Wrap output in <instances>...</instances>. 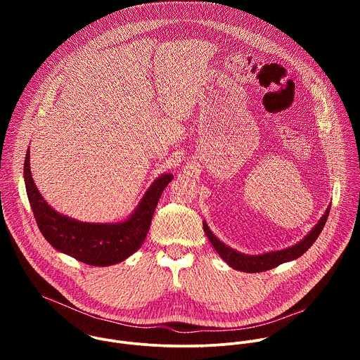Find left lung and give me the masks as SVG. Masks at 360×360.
<instances>
[{
	"instance_id": "left-lung-1",
	"label": "left lung",
	"mask_w": 360,
	"mask_h": 360,
	"mask_svg": "<svg viewBox=\"0 0 360 360\" xmlns=\"http://www.w3.org/2000/svg\"><path fill=\"white\" fill-rule=\"evenodd\" d=\"M330 212V205L326 208L323 217L319 219V222L311 229V232L307 233L302 240H299L297 243H295L293 246H289L286 249H281V250H272V252H266L262 255H246V253H240L232 248H229L228 245H225L224 242H221L210 229V226L207 225V222L203 221V231L207 233L210 242L212 243V246L215 248V250L219 253L221 258L233 269L236 271H242V272H249V274H256V272H264V271H269L276 268L281 264L289 262V261H295L297 259L299 256H302L307 249H309L314 242L318 239V236L321 235L326 219L329 217Z\"/></svg>"
}]
</instances>
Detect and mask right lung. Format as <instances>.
Instances as JSON below:
<instances>
[{
  "label": "right lung",
  "instance_id": "right-lung-1",
  "mask_svg": "<svg viewBox=\"0 0 360 360\" xmlns=\"http://www.w3.org/2000/svg\"><path fill=\"white\" fill-rule=\"evenodd\" d=\"M172 178V174H162L153 181L135 211L125 221L91 224L72 219L49 207L31 175L30 148L24 162L27 195L41 233L57 250L92 266L120 264L141 248L149 231L153 211Z\"/></svg>",
  "mask_w": 360,
  "mask_h": 360
}]
</instances>
